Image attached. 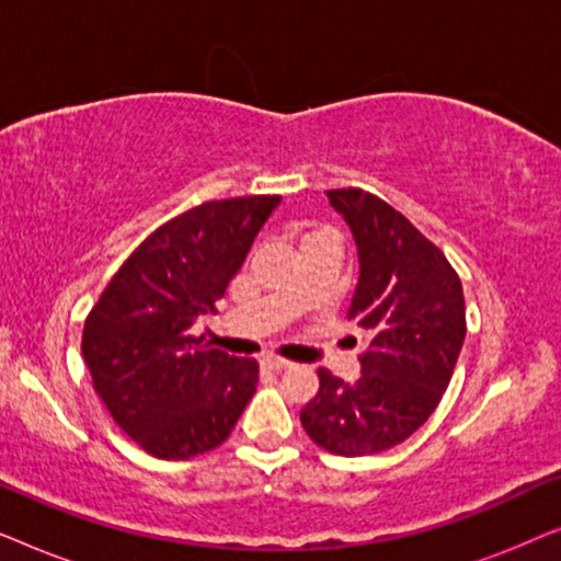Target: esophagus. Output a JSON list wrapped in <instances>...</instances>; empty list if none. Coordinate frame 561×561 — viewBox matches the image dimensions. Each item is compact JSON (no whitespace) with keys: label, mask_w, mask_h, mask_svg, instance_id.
I'll return each instance as SVG.
<instances>
[{"label":"esophagus","mask_w":561,"mask_h":561,"mask_svg":"<svg viewBox=\"0 0 561 561\" xmlns=\"http://www.w3.org/2000/svg\"><path fill=\"white\" fill-rule=\"evenodd\" d=\"M260 365H263V370H273V373H280L290 367L294 363H288V359H280V357H263L260 359Z\"/></svg>","instance_id":"esophagus-1"}]
</instances>
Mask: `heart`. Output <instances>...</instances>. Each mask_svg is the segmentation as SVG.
Returning a JSON list of instances; mask_svg holds the SVG:
<instances>
[{"mask_svg": "<svg viewBox=\"0 0 561 561\" xmlns=\"http://www.w3.org/2000/svg\"><path fill=\"white\" fill-rule=\"evenodd\" d=\"M317 237H336L332 229H311V232L304 234L301 242H309V240H317Z\"/></svg>", "mask_w": 561, "mask_h": 561, "instance_id": "obj_1", "label": "heart"}]
</instances>
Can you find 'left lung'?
<instances>
[{"instance_id": "obj_1", "label": "left lung", "mask_w": 561, "mask_h": 561, "mask_svg": "<svg viewBox=\"0 0 561 561\" xmlns=\"http://www.w3.org/2000/svg\"><path fill=\"white\" fill-rule=\"evenodd\" d=\"M327 196L355 237L359 278L347 319L370 342L355 382L319 367L301 424L321 449L365 457L409 439L439 405L465 342V294L444 252L393 206L363 188Z\"/></svg>"}]
</instances>
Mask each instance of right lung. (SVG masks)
<instances>
[{
  "label": "right lung",
  "instance_id": "add662e5",
  "mask_svg": "<svg viewBox=\"0 0 561 561\" xmlns=\"http://www.w3.org/2000/svg\"><path fill=\"white\" fill-rule=\"evenodd\" d=\"M280 196L206 202L158 227L89 311L81 336L96 396L158 459L217 449L257 388V363L191 334L240 271Z\"/></svg>",
  "mask_w": 561,
  "mask_h": 561
}]
</instances>
